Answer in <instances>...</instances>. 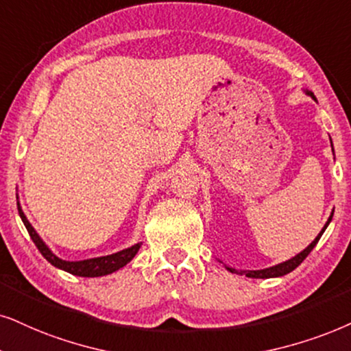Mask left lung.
Returning <instances> with one entry per match:
<instances>
[{"instance_id":"1","label":"left lung","mask_w":351,"mask_h":351,"mask_svg":"<svg viewBox=\"0 0 351 351\" xmlns=\"http://www.w3.org/2000/svg\"><path fill=\"white\" fill-rule=\"evenodd\" d=\"M306 94H308V95H311L313 99L316 100V97H314L313 92H306ZM332 150H334V149H332ZM332 215H334V212H332L330 217H329V220L326 221V225H324V228L321 230V233L317 234L316 239H314V241L311 243V245H309L308 247H306V250L301 251L300 254H296L295 257H291V259L285 261V263H280V264H277V265H272V267H267V269H261V270H237V269H232V267H228V265H225V267H227V270H230V272H232V274H238V275H246V277H250V278H272V277H282V275H287V274H290L291 270H295L296 267H298V265H300L301 263H303V261L306 259V257H308L309 252L313 251V247L317 245V241H319V239H321L322 233L326 232L327 225L330 223V220H332Z\"/></svg>"}]
</instances>
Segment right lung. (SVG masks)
Here are the masks:
<instances>
[{
	"label": "right lung",
	"instance_id": "add662e5",
	"mask_svg": "<svg viewBox=\"0 0 351 351\" xmlns=\"http://www.w3.org/2000/svg\"><path fill=\"white\" fill-rule=\"evenodd\" d=\"M17 210H19L21 219L24 221L25 228H27V232L30 234V238H32V241L35 243V246L38 247V251L42 252V256L45 257L48 263L55 265L58 269L66 270V272L79 275V277H101V275L112 274L114 270L121 269L130 263L141 247V243H137V245L128 247V250L114 252V254H110V256L94 257V259H86V261H63L56 254H53L50 247H48L45 243H43V239L38 237L37 232H35V228L27 220V217H25L24 212H22L19 202H17Z\"/></svg>",
	"mask_w": 351,
	"mask_h": 351
}]
</instances>
